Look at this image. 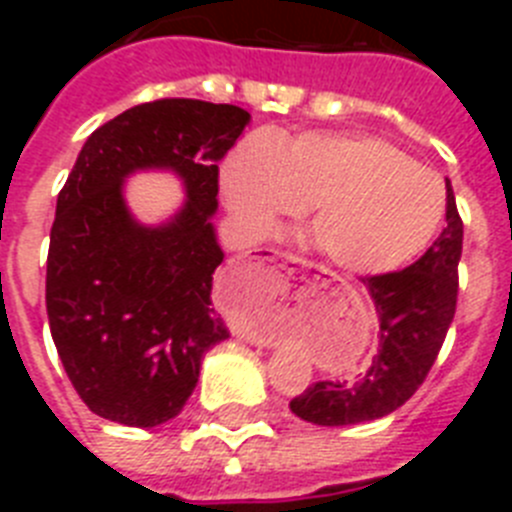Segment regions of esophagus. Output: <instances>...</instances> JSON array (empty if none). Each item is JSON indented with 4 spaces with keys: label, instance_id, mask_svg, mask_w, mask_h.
I'll list each match as a JSON object with an SVG mask.
<instances>
[{
    "label": "esophagus",
    "instance_id": "34e87169",
    "mask_svg": "<svg viewBox=\"0 0 512 512\" xmlns=\"http://www.w3.org/2000/svg\"><path fill=\"white\" fill-rule=\"evenodd\" d=\"M279 259H282L284 264H289V261H300V259H295V256H287V253H282ZM248 338H251V341H256V336H248ZM259 343H269V341H259Z\"/></svg>",
    "mask_w": 512,
    "mask_h": 512
}]
</instances>
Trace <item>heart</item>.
<instances>
[{
	"mask_svg": "<svg viewBox=\"0 0 512 512\" xmlns=\"http://www.w3.org/2000/svg\"><path fill=\"white\" fill-rule=\"evenodd\" d=\"M225 205L248 235L307 207L312 246L346 274H384L433 241L443 182L374 135H251L220 171Z\"/></svg>",
	"mask_w": 512,
	"mask_h": 512,
	"instance_id": "1",
	"label": "heart"
}]
</instances>
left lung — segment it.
<instances>
[{
    "mask_svg": "<svg viewBox=\"0 0 512 512\" xmlns=\"http://www.w3.org/2000/svg\"><path fill=\"white\" fill-rule=\"evenodd\" d=\"M464 223L446 179V228L415 264L366 277L379 315V351L354 382H315L289 402L315 425H356L395 413L431 372L449 333L459 295Z\"/></svg>",
    "mask_w": 512,
    "mask_h": 512,
    "instance_id": "8db88e82",
    "label": "left lung"
}]
</instances>
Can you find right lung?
Segmentation results:
<instances>
[{
	"label": "right lung",
	"instance_id": "obj_1",
	"mask_svg": "<svg viewBox=\"0 0 512 512\" xmlns=\"http://www.w3.org/2000/svg\"><path fill=\"white\" fill-rule=\"evenodd\" d=\"M251 115L235 104L156 99L94 130L56 202L45 307L61 364L99 418L153 428L176 418L202 356L230 336L212 310L223 264L212 215L217 161ZM169 168L188 202L169 224L140 226L121 182Z\"/></svg>",
	"mask_w": 512,
	"mask_h": 512
}]
</instances>
